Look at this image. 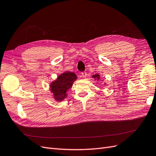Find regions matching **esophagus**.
<instances>
[{"label":"esophagus","mask_w":156,"mask_h":156,"mask_svg":"<svg viewBox=\"0 0 156 156\" xmlns=\"http://www.w3.org/2000/svg\"><path fill=\"white\" fill-rule=\"evenodd\" d=\"M81 74H82V77L83 78H85L87 77V73L86 72H82V73H81Z\"/></svg>","instance_id":"1"}]
</instances>
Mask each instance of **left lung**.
I'll return each instance as SVG.
<instances>
[{
    "label": "left lung",
    "mask_w": 156,
    "mask_h": 156,
    "mask_svg": "<svg viewBox=\"0 0 156 156\" xmlns=\"http://www.w3.org/2000/svg\"><path fill=\"white\" fill-rule=\"evenodd\" d=\"M92 77L95 80H97V82L100 81V74H95L94 75H93ZM106 84V83H104V85Z\"/></svg>",
    "instance_id": "obj_1"
}]
</instances>
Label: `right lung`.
<instances>
[{
	"mask_svg": "<svg viewBox=\"0 0 156 156\" xmlns=\"http://www.w3.org/2000/svg\"><path fill=\"white\" fill-rule=\"evenodd\" d=\"M77 80L76 74L73 72L65 71L59 74L57 78L51 82L49 85L52 98L57 102H62L68 96L67 92Z\"/></svg>",
	"mask_w": 156,
	"mask_h": 156,
	"instance_id": "1",
	"label": "right lung"
}]
</instances>
